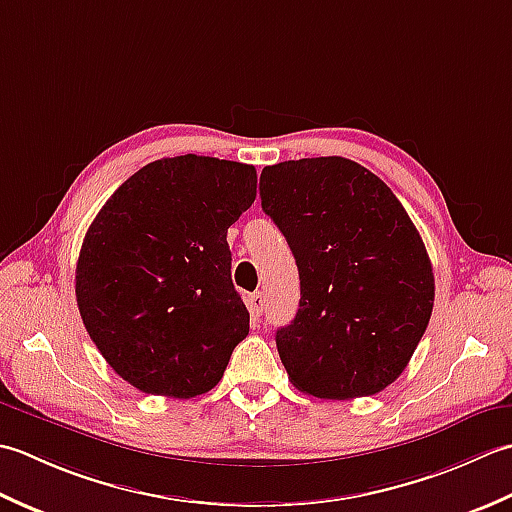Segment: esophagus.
Instances as JSON below:
<instances>
[{"mask_svg":"<svg viewBox=\"0 0 512 512\" xmlns=\"http://www.w3.org/2000/svg\"><path fill=\"white\" fill-rule=\"evenodd\" d=\"M263 309H265V296L263 291H256V294L249 296V311H252L254 316H260L263 314Z\"/></svg>","mask_w":512,"mask_h":512,"instance_id":"1","label":"esophagus"}]
</instances>
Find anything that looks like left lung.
I'll return each instance as SVG.
<instances>
[{
	"mask_svg": "<svg viewBox=\"0 0 512 512\" xmlns=\"http://www.w3.org/2000/svg\"><path fill=\"white\" fill-rule=\"evenodd\" d=\"M260 203L300 274L296 318L276 331L291 384L320 400L387 389L435 298L429 254L398 196L360 163L318 156L267 165Z\"/></svg>",
	"mask_w": 512,
	"mask_h": 512,
	"instance_id": "left-lung-1",
	"label": "left lung"
}]
</instances>
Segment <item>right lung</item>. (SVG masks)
Wrapping results in <instances>:
<instances>
[{"label":"right lung","instance_id":"obj_1","mask_svg":"<svg viewBox=\"0 0 512 512\" xmlns=\"http://www.w3.org/2000/svg\"><path fill=\"white\" fill-rule=\"evenodd\" d=\"M254 198V165L183 154L134 172L88 227L79 314L132 387L187 400L223 378L249 333L227 229Z\"/></svg>","mask_w":512,"mask_h":512}]
</instances>
